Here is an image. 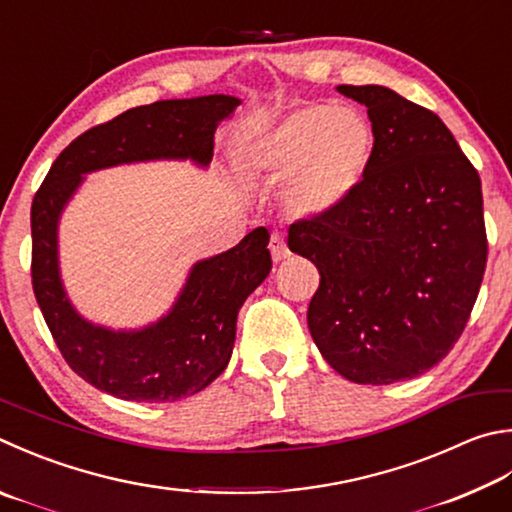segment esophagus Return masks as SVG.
Listing matches in <instances>:
<instances>
[{
    "label": "esophagus",
    "instance_id": "34e87169",
    "mask_svg": "<svg viewBox=\"0 0 512 512\" xmlns=\"http://www.w3.org/2000/svg\"><path fill=\"white\" fill-rule=\"evenodd\" d=\"M271 255H273V262H282V259H286L288 255V246H286V241H284V237L282 235H273L271 237Z\"/></svg>",
    "mask_w": 512,
    "mask_h": 512
}]
</instances>
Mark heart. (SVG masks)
I'll return each instance as SVG.
<instances>
[{"instance_id": "b5f03b06", "label": "heart", "mask_w": 512, "mask_h": 512, "mask_svg": "<svg viewBox=\"0 0 512 512\" xmlns=\"http://www.w3.org/2000/svg\"><path fill=\"white\" fill-rule=\"evenodd\" d=\"M374 154V125L360 109L313 102L246 145L241 161L266 181L286 183L284 203L293 215L320 217L360 188Z\"/></svg>"}]
</instances>
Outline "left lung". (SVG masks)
<instances>
[{
  "label": "left lung",
  "instance_id": "8db88e82",
  "mask_svg": "<svg viewBox=\"0 0 512 512\" xmlns=\"http://www.w3.org/2000/svg\"><path fill=\"white\" fill-rule=\"evenodd\" d=\"M367 107L376 154L336 210L288 228L315 264L309 331L358 385L425 374L466 329L486 271L481 179L434 111L380 85H340Z\"/></svg>",
  "mask_w": 512,
  "mask_h": 512
}]
</instances>
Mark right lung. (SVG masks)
<instances>
[{
	"label": "right lung",
	"instance_id": "obj_1",
	"mask_svg": "<svg viewBox=\"0 0 512 512\" xmlns=\"http://www.w3.org/2000/svg\"><path fill=\"white\" fill-rule=\"evenodd\" d=\"M241 105L235 96L159 100L127 109L80 134L51 165L31 206L33 293L62 358L94 385L123 401L174 403L206 389L232 356L237 313L271 273L264 226L235 248L192 266L181 295L159 322L111 331L73 309L60 280L58 221L89 172L120 163L192 159L206 167L221 120Z\"/></svg>",
	"mask_w": 512,
	"mask_h": 512
}]
</instances>
